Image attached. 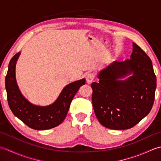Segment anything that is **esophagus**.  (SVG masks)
I'll return each instance as SVG.
<instances>
[{"label":"esophagus","mask_w":161,"mask_h":161,"mask_svg":"<svg viewBox=\"0 0 161 161\" xmlns=\"http://www.w3.org/2000/svg\"><path fill=\"white\" fill-rule=\"evenodd\" d=\"M95 78V74L93 73H90L87 75L86 76V81L88 84H91Z\"/></svg>","instance_id":"1"}]
</instances>
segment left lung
<instances>
[{
  "instance_id": "left-lung-1",
  "label": "left lung",
  "mask_w": 161,
  "mask_h": 161,
  "mask_svg": "<svg viewBox=\"0 0 161 161\" xmlns=\"http://www.w3.org/2000/svg\"><path fill=\"white\" fill-rule=\"evenodd\" d=\"M133 75L119 80L129 74ZM93 82L92 103L101 124L115 130L128 129L149 114L153 107L156 77L149 56L133 43L130 59L114 62L98 75Z\"/></svg>"
}]
</instances>
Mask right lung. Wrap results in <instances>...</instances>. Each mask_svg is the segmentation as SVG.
Instances as JSON below:
<instances>
[{
  "label": "right lung",
  "instance_id": "add662e5",
  "mask_svg": "<svg viewBox=\"0 0 161 161\" xmlns=\"http://www.w3.org/2000/svg\"><path fill=\"white\" fill-rule=\"evenodd\" d=\"M19 55L20 53H18L10 60L5 77L7 97L10 109L14 115L33 129L46 130L59 125L66 118L75 94L86 80L82 79L67 85L57 100L51 105H34L23 96L17 86L15 67Z\"/></svg>",
  "mask_w": 161,
  "mask_h": 161
}]
</instances>
